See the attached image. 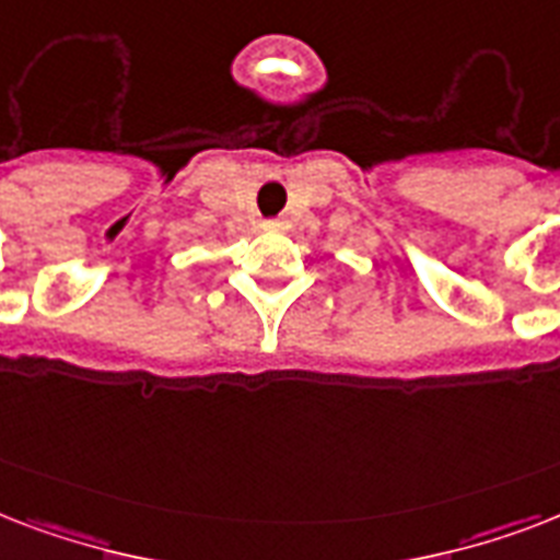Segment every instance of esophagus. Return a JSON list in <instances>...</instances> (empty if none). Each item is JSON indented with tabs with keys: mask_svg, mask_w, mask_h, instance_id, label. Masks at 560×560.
Wrapping results in <instances>:
<instances>
[{
	"mask_svg": "<svg viewBox=\"0 0 560 560\" xmlns=\"http://www.w3.org/2000/svg\"><path fill=\"white\" fill-rule=\"evenodd\" d=\"M264 226H267V229H281V226H284V223H281V220H264Z\"/></svg>",
	"mask_w": 560,
	"mask_h": 560,
	"instance_id": "34e87169",
	"label": "esophagus"
}]
</instances>
